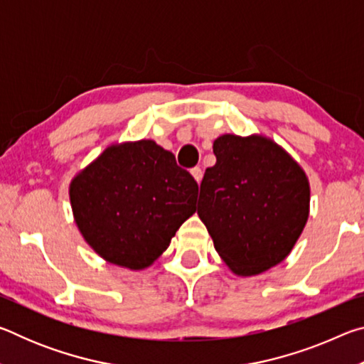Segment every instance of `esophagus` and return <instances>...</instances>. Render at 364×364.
Segmentation results:
<instances>
[{"mask_svg":"<svg viewBox=\"0 0 364 364\" xmlns=\"http://www.w3.org/2000/svg\"><path fill=\"white\" fill-rule=\"evenodd\" d=\"M191 175L194 176V180L197 183H200V180H202V168L200 167H194L193 170H191Z\"/></svg>","mask_w":364,"mask_h":364,"instance_id":"obj_1","label":"esophagus"}]
</instances>
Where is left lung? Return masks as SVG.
<instances>
[{
  "label": "left lung",
  "instance_id": "left-lung-1",
  "mask_svg": "<svg viewBox=\"0 0 364 364\" xmlns=\"http://www.w3.org/2000/svg\"><path fill=\"white\" fill-rule=\"evenodd\" d=\"M200 183L197 215L237 276H255L291 254L310 212V184L273 139L223 134Z\"/></svg>",
  "mask_w": 364,
  "mask_h": 364
}]
</instances>
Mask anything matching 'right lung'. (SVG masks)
I'll return each instance as SVG.
<instances>
[{
    "mask_svg": "<svg viewBox=\"0 0 364 364\" xmlns=\"http://www.w3.org/2000/svg\"><path fill=\"white\" fill-rule=\"evenodd\" d=\"M199 186L170 151L141 139L112 144L70 183L85 241L104 260L144 269L196 212Z\"/></svg>",
    "mask_w": 364,
    "mask_h": 364,
    "instance_id": "add662e5",
    "label": "right lung"
}]
</instances>
